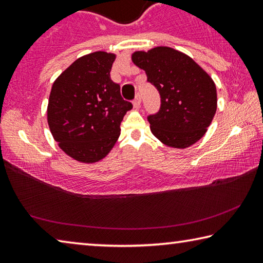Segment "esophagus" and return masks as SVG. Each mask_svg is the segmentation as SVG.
<instances>
[{"instance_id": "34e87169", "label": "esophagus", "mask_w": 263, "mask_h": 263, "mask_svg": "<svg viewBox=\"0 0 263 263\" xmlns=\"http://www.w3.org/2000/svg\"><path fill=\"white\" fill-rule=\"evenodd\" d=\"M140 105H141V97H140V95H137L135 101H133V106H135L136 109H138Z\"/></svg>"}]
</instances>
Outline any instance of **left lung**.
Wrapping results in <instances>:
<instances>
[{"instance_id": "8db88e82", "label": "left lung", "mask_w": 263, "mask_h": 263, "mask_svg": "<svg viewBox=\"0 0 263 263\" xmlns=\"http://www.w3.org/2000/svg\"><path fill=\"white\" fill-rule=\"evenodd\" d=\"M131 59L161 96L159 112L148 116L153 135L173 148L197 142L217 110V89L210 75L189 55L168 46L136 51Z\"/></svg>"}]
</instances>
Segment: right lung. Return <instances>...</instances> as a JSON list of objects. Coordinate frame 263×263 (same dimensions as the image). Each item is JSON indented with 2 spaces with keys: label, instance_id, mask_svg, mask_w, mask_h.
I'll return each instance as SVG.
<instances>
[{
  "label": "right lung",
  "instance_id": "add662e5",
  "mask_svg": "<svg viewBox=\"0 0 263 263\" xmlns=\"http://www.w3.org/2000/svg\"><path fill=\"white\" fill-rule=\"evenodd\" d=\"M116 54L89 53L75 60L53 82L47 123L59 147L79 162L104 159L121 135L130 102L110 79Z\"/></svg>",
  "mask_w": 263,
  "mask_h": 263
}]
</instances>
